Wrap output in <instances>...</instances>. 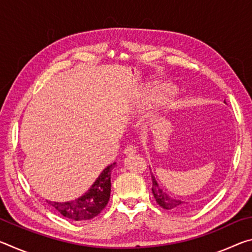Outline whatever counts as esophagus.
<instances>
[{
	"instance_id": "1",
	"label": "esophagus",
	"mask_w": 252,
	"mask_h": 252,
	"mask_svg": "<svg viewBox=\"0 0 252 252\" xmlns=\"http://www.w3.org/2000/svg\"><path fill=\"white\" fill-rule=\"evenodd\" d=\"M136 152V149L134 146H132V144H129V146H126L125 149V153L126 156H131V155H134Z\"/></svg>"
}]
</instances>
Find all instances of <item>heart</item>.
Segmentation results:
<instances>
[{"label": "heart", "instance_id": "1", "mask_svg": "<svg viewBox=\"0 0 252 252\" xmlns=\"http://www.w3.org/2000/svg\"><path fill=\"white\" fill-rule=\"evenodd\" d=\"M155 96L156 99H162V97H167L168 95H170L172 93V89L169 87V85H163L160 84L158 87L155 88Z\"/></svg>", "mask_w": 252, "mask_h": 252}]
</instances>
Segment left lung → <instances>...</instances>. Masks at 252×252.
<instances>
[{"mask_svg": "<svg viewBox=\"0 0 252 252\" xmlns=\"http://www.w3.org/2000/svg\"><path fill=\"white\" fill-rule=\"evenodd\" d=\"M151 177H152V193L155 195L156 201L160 207H162L163 209H167V210H173V211L183 210V209L188 208L187 202L181 201V200L179 199H174L171 197V195H169L163 189H161L159 187L157 180L152 174Z\"/></svg>", "mask_w": 252, "mask_h": 252, "instance_id": "8db88e82", "label": "left lung"}]
</instances>
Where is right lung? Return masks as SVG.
Wrapping results in <instances>:
<instances>
[{
	"label": "right lung",
	"instance_id": "right-lung-1",
	"mask_svg": "<svg viewBox=\"0 0 252 252\" xmlns=\"http://www.w3.org/2000/svg\"><path fill=\"white\" fill-rule=\"evenodd\" d=\"M114 167L116 163L108 165L82 197L67 202L48 201V203L67 219L74 221L93 219L108 204L111 193V171Z\"/></svg>",
	"mask_w": 252,
	"mask_h": 252
}]
</instances>
